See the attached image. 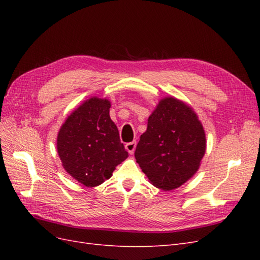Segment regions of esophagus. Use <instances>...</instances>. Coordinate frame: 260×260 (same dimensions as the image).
<instances>
[{"label":"esophagus","instance_id":"1","mask_svg":"<svg viewBox=\"0 0 260 260\" xmlns=\"http://www.w3.org/2000/svg\"><path fill=\"white\" fill-rule=\"evenodd\" d=\"M136 146H137V143L136 142H129L125 144V149L129 152V154H133L135 153V149H136Z\"/></svg>","mask_w":260,"mask_h":260}]
</instances>
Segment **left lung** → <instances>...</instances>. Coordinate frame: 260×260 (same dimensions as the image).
Masks as SVG:
<instances>
[{"label": "left lung", "instance_id": "obj_1", "mask_svg": "<svg viewBox=\"0 0 260 260\" xmlns=\"http://www.w3.org/2000/svg\"><path fill=\"white\" fill-rule=\"evenodd\" d=\"M205 152L206 135L199 116L183 101L167 96L148 117L135 156L149 182L171 191L196 174Z\"/></svg>", "mask_w": 260, "mask_h": 260}]
</instances>
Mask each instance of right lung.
Instances as JSON below:
<instances>
[{
  "label": "right lung",
  "mask_w": 260,
  "mask_h": 260,
  "mask_svg": "<svg viewBox=\"0 0 260 260\" xmlns=\"http://www.w3.org/2000/svg\"><path fill=\"white\" fill-rule=\"evenodd\" d=\"M111 101L93 96L70 114L57 135L61 166L78 182L94 187L113 176L127 157L117 125L109 117Z\"/></svg>",
  "instance_id": "right-lung-1"
}]
</instances>
